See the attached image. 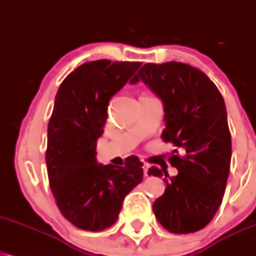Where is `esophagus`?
Instances as JSON below:
<instances>
[{"mask_svg": "<svg viewBox=\"0 0 256 256\" xmlns=\"http://www.w3.org/2000/svg\"><path fill=\"white\" fill-rule=\"evenodd\" d=\"M149 168L150 166L148 164V163H143V172H144V175L148 176V174H149Z\"/></svg>", "mask_w": 256, "mask_h": 256, "instance_id": "obj_1", "label": "esophagus"}]
</instances>
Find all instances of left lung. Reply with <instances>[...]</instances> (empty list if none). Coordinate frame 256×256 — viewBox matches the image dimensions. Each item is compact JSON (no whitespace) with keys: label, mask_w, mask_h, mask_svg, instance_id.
Returning a JSON list of instances; mask_svg holds the SVG:
<instances>
[{"label":"left lung","mask_w":256,"mask_h":256,"mask_svg":"<svg viewBox=\"0 0 256 256\" xmlns=\"http://www.w3.org/2000/svg\"><path fill=\"white\" fill-rule=\"evenodd\" d=\"M140 81L162 100L161 137L176 146L168 158L176 176L163 168L149 169L167 184L154 202V214L168 232H196L216 214L229 176L232 136L224 98L204 72L180 62L144 64L130 83Z\"/></svg>","instance_id":"obj_1"}]
</instances>
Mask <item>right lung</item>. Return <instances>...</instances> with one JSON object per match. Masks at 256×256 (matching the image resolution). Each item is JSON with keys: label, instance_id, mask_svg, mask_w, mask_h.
<instances>
[{"label": "right lung", "instance_id": "obj_1", "mask_svg": "<svg viewBox=\"0 0 256 256\" xmlns=\"http://www.w3.org/2000/svg\"><path fill=\"white\" fill-rule=\"evenodd\" d=\"M140 62H87L58 88L48 126L50 187L60 214L87 232L116 223L124 198L143 180L137 156L124 167L96 162V140L104 134L113 95L140 69Z\"/></svg>", "mask_w": 256, "mask_h": 256}]
</instances>
